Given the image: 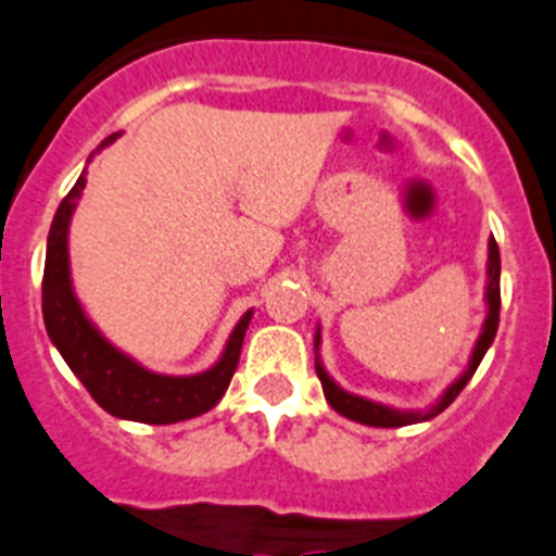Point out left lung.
<instances>
[{
    "mask_svg": "<svg viewBox=\"0 0 556 556\" xmlns=\"http://www.w3.org/2000/svg\"><path fill=\"white\" fill-rule=\"evenodd\" d=\"M486 277H490V282H486V305H490V313H486V321H484V330H481V336H479V344H476V350H472L470 366H467L465 375H462V378H458L456 383L451 386V389H447L445 397L439 400V405H433L431 412H428V414L394 412V408H386V405L371 403V400L355 397V394H346L344 389H338V386L332 383L330 378H327V371L321 369V364H316V375H318V380H321V389H325L327 403H330L332 408L341 414V417L355 419V422H361V425H371V428H403V425L422 422V419H431V417H437L439 412H445L447 405H451L453 400L458 397V392L465 389L467 380L476 375L481 358H484V352L490 350L492 338H495V332H498L501 254H498V243H495V240H490V263H486ZM316 344H318V336H316Z\"/></svg>",
    "mask_w": 556,
    "mask_h": 556,
    "instance_id": "left-lung-1",
    "label": "left lung"
}]
</instances>
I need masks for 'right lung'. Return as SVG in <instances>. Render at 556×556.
<instances>
[{
  "label": "right lung",
  "mask_w": 556,
  "mask_h": 556,
  "mask_svg": "<svg viewBox=\"0 0 556 556\" xmlns=\"http://www.w3.org/2000/svg\"><path fill=\"white\" fill-rule=\"evenodd\" d=\"M114 137L103 144L114 142ZM86 173L75 181L66 198L58 206L55 218L47 238V263L45 282H41V311H45V325L50 332L52 344L64 355L70 369L77 380L86 386V392L94 397L100 408L119 419H134V422L148 425H170L181 419H192L206 414L218 405L224 392L229 389V380L238 369L240 346H243L245 327L251 321V313H245L231 332L226 344L224 358L212 366L204 375L192 378H164L134 364L128 355L117 352L114 346L89 325L70 282V254H66V231H70L72 210H75L77 195L84 192Z\"/></svg>",
  "instance_id": "add662e5"
}]
</instances>
